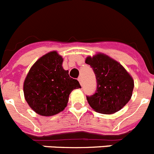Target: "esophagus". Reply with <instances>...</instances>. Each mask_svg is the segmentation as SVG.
I'll return each mask as SVG.
<instances>
[{"label": "esophagus", "instance_id": "esophagus-1", "mask_svg": "<svg viewBox=\"0 0 154 154\" xmlns=\"http://www.w3.org/2000/svg\"><path fill=\"white\" fill-rule=\"evenodd\" d=\"M78 80H79V82L80 85H82V79L81 77H79V78L78 79Z\"/></svg>", "mask_w": 154, "mask_h": 154}]
</instances>
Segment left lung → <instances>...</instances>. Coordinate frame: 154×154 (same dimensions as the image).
<instances>
[{"label":"left lung","mask_w":154,"mask_h":154,"mask_svg":"<svg viewBox=\"0 0 154 154\" xmlns=\"http://www.w3.org/2000/svg\"><path fill=\"white\" fill-rule=\"evenodd\" d=\"M85 63L92 68L97 79L95 93L86 96L91 108L105 115L120 111L131 98L133 78L118 62L103 53L88 56Z\"/></svg>","instance_id":"8db88e82"}]
</instances>
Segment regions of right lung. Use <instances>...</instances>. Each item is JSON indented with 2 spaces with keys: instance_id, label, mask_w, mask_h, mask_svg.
I'll list each match as a JSON object with an SVG mask.
<instances>
[{
  "instance_id": "add662e5",
  "label": "right lung",
  "mask_w": 154,
  "mask_h": 154,
  "mask_svg": "<svg viewBox=\"0 0 154 154\" xmlns=\"http://www.w3.org/2000/svg\"><path fill=\"white\" fill-rule=\"evenodd\" d=\"M63 62L57 52H49L33 65L25 79V99L38 115L53 116L63 111L72 91L81 88L78 80L63 69Z\"/></svg>"
}]
</instances>
